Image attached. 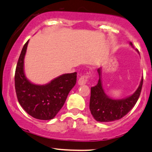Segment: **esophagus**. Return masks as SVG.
<instances>
[{"label": "esophagus", "mask_w": 152, "mask_h": 152, "mask_svg": "<svg viewBox=\"0 0 152 152\" xmlns=\"http://www.w3.org/2000/svg\"><path fill=\"white\" fill-rule=\"evenodd\" d=\"M89 78V75L88 74H84V75H82L81 76V77L79 78V79H78V85H84V84H86L87 83L88 81V79Z\"/></svg>", "instance_id": "esophagus-1"}]
</instances>
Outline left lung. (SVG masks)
<instances>
[{
	"label": "left lung",
	"instance_id": "1",
	"mask_svg": "<svg viewBox=\"0 0 152 152\" xmlns=\"http://www.w3.org/2000/svg\"><path fill=\"white\" fill-rule=\"evenodd\" d=\"M130 45L132 44L130 42ZM99 80L98 83L91 87L90 110L93 117L98 122H112L123 118L132 109L139 99L143 84V77L138 88L132 96L126 98L115 100L105 94L100 79V68L98 69Z\"/></svg>",
	"mask_w": 152,
	"mask_h": 152
}]
</instances>
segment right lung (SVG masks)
Instances as JSON below:
<instances>
[{"mask_svg": "<svg viewBox=\"0 0 152 152\" xmlns=\"http://www.w3.org/2000/svg\"><path fill=\"white\" fill-rule=\"evenodd\" d=\"M28 42L23 46L16 66V95L20 105L30 115L38 120H51L63 107L69 93L76 83L77 73L63 74L45 85L32 83L24 72V58Z\"/></svg>", "mask_w": 152, "mask_h": 152, "instance_id": "1", "label": "right lung"}]
</instances>
